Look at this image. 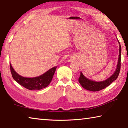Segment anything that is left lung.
I'll return each mask as SVG.
<instances>
[{
  "instance_id": "left-lung-1",
  "label": "left lung",
  "mask_w": 128,
  "mask_h": 128,
  "mask_svg": "<svg viewBox=\"0 0 128 128\" xmlns=\"http://www.w3.org/2000/svg\"><path fill=\"white\" fill-rule=\"evenodd\" d=\"M118 40V38H117ZM118 43L119 44V55L118 58V62L117 64V66L114 72L107 79H106L102 81H95L93 80H91L88 79V78L86 77L84 75L83 73L81 72V74L78 78V82L86 90L92 91V92H98V91L101 90L103 88L109 86L112 82L118 78V76L120 70V66H121V48L120 46V43L118 40Z\"/></svg>"
}]
</instances>
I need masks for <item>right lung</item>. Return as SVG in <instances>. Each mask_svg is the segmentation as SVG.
<instances>
[{
    "instance_id": "add662e5",
    "label": "right lung",
    "mask_w": 128,
    "mask_h": 128,
    "mask_svg": "<svg viewBox=\"0 0 128 128\" xmlns=\"http://www.w3.org/2000/svg\"><path fill=\"white\" fill-rule=\"evenodd\" d=\"M56 68V66H54L38 77L29 78L22 77L18 74L10 63V72L14 79L20 85L30 90H40L46 88L51 82Z\"/></svg>"
}]
</instances>
